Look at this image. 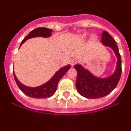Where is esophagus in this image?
<instances>
[{"label":"esophagus","mask_w":131,"mask_h":131,"mask_svg":"<svg viewBox=\"0 0 131 131\" xmlns=\"http://www.w3.org/2000/svg\"><path fill=\"white\" fill-rule=\"evenodd\" d=\"M70 62H71V66H74V65L76 63H77V60H75V59H72Z\"/></svg>","instance_id":"34e87169"}]
</instances>
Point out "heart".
Wrapping results in <instances>:
<instances>
[{
	"label": "heart",
	"mask_w": 131,
	"mask_h": 131,
	"mask_svg": "<svg viewBox=\"0 0 131 131\" xmlns=\"http://www.w3.org/2000/svg\"><path fill=\"white\" fill-rule=\"evenodd\" d=\"M92 40H96V37L95 36H94V37H92Z\"/></svg>",
	"instance_id": "heart-1"
}]
</instances>
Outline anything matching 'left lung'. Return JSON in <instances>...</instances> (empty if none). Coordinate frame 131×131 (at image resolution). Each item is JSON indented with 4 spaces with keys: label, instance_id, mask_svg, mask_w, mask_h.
I'll return each instance as SVG.
<instances>
[{
    "label": "left lung",
    "instance_id": "8db88e82",
    "mask_svg": "<svg viewBox=\"0 0 131 131\" xmlns=\"http://www.w3.org/2000/svg\"><path fill=\"white\" fill-rule=\"evenodd\" d=\"M102 42L105 46L113 50L117 58L116 70L107 78L100 79L92 75L88 70L79 64L75 65L77 71L76 88L79 93L87 98H99L106 96L115 89L119 81L121 75V59L115 40L107 31H104L102 36Z\"/></svg>",
    "mask_w": 131,
    "mask_h": 131
}]
</instances>
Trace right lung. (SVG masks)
<instances>
[{"label": "right lung", "mask_w": 131, "mask_h": 131, "mask_svg": "<svg viewBox=\"0 0 131 131\" xmlns=\"http://www.w3.org/2000/svg\"><path fill=\"white\" fill-rule=\"evenodd\" d=\"M52 30L50 29L46 28V27H38L35 29L33 31H31L24 38V40L21 41L20 46L25 42V40L29 39L36 37H48L52 35ZM70 68V66L68 65L67 66L59 69L55 75L52 77V78L49 81L42 84L41 86L37 87H28L20 83L16 78L14 73V77L16 83L20 89L24 94L27 96L31 97V98H47L52 96L55 93L56 89H57L58 84L60 80L64 75V74L68 71Z\"/></svg>", "instance_id": "obj_1"}]
</instances>
